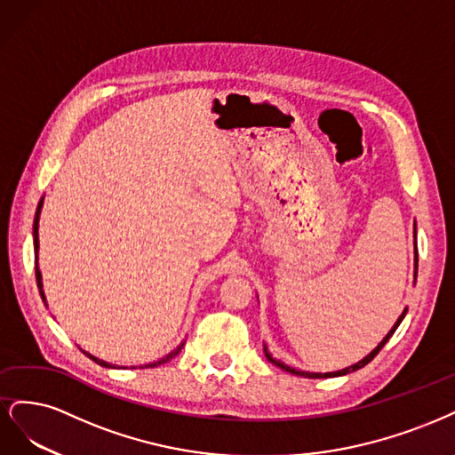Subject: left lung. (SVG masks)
Returning <instances> with one entry per match:
<instances>
[{
    "mask_svg": "<svg viewBox=\"0 0 455 455\" xmlns=\"http://www.w3.org/2000/svg\"><path fill=\"white\" fill-rule=\"evenodd\" d=\"M418 260V259H416ZM406 315V310L401 314V317L397 319V323L393 325V329L387 332V336L386 339L378 344V347L374 349V351H371L369 355H366L363 361H359L357 364H351V366H347V369H344V371H339V372H327V374H319V372H304V371H295V369H291V366H287V364H283V363H280V361H275L268 351H267V347H265V354H267V359L272 363V364H275V366H280V369H283V371H287V372H291V374H297V376H304V378H331V376H344V374H349V372H354V371H359V369H363L364 364H369L378 354H379V349H382L384 346H386V342L391 339V334L397 331V327L401 325V321H403V317Z\"/></svg>",
    "mask_w": 455,
    "mask_h": 455,
    "instance_id": "obj_1",
    "label": "left lung"
}]
</instances>
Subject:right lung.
<instances>
[{"mask_svg":"<svg viewBox=\"0 0 455 455\" xmlns=\"http://www.w3.org/2000/svg\"><path fill=\"white\" fill-rule=\"evenodd\" d=\"M41 206H43V200L39 202V206H37V212H36V219H34V247H36V280H37V285H39V289H41V274H39V268H37V249H39V238H37V227H39V212H41ZM41 295H43V291H41ZM43 300H45V297H43ZM181 347H183V344L175 349V351H172V354H168L164 359H160V361H156V363H151V364H143V366H158V364H163V363H168L170 359H173L175 355L180 354L181 351ZM86 354V351H84ZM89 355L92 361H96L98 364H101V366H111L109 363H106V361H100V359H96V357H92L91 354H86Z\"/></svg>","mask_w":455,"mask_h":455,"instance_id":"add662e5","label":"right lung"}]
</instances>
